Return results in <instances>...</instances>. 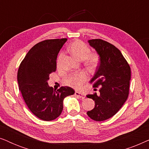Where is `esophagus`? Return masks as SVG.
<instances>
[{"instance_id":"1","label":"esophagus","mask_w":149,"mask_h":149,"mask_svg":"<svg viewBox=\"0 0 149 149\" xmlns=\"http://www.w3.org/2000/svg\"><path fill=\"white\" fill-rule=\"evenodd\" d=\"M74 95H75V96H77V97H82L83 96V93H81V92H79V91H75Z\"/></svg>"}]
</instances>
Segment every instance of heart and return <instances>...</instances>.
I'll return each mask as SVG.
<instances>
[{"instance_id": "obj_1", "label": "heart", "mask_w": 149, "mask_h": 149, "mask_svg": "<svg viewBox=\"0 0 149 149\" xmlns=\"http://www.w3.org/2000/svg\"><path fill=\"white\" fill-rule=\"evenodd\" d=\"M70 54L79 60H85V64L89 69H94L97 66L100 62V56L97 53H90V49L85 42L77 40L72 42L69 46ZM63 54H60L58 56V63L60 62ZM87 76L84 72H80L70 74L66 79V83L71 86L79 87L85 81Z\"/></svg>"}]
</instances>
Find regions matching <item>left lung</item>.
<instances>
[{"instance_id":"8db88e82","label":"left lung","mask_w":149,"mask_h":149,"mask_svg":"<svg viewBox=\"0 0 149 149\" xmlns=\"http://www.w3.org/2000/svg\"><path fill=\"white\" fill-rule=\"evenodd\" d=\"M88 42L100 56V64L90 83L93 87L100 88L99 95L94 93L87 95L95 102V107L87 114L94 121H102L115 115L127 100L131 69L113 45L99 38Z\"/></svg>"}]
</instances>
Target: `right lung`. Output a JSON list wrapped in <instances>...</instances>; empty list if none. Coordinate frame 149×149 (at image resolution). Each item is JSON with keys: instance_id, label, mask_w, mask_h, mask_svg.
Here are the masks:
<instances>
[{"instance_id": "obj_1", "label": "right lung", "mask_w": 149, "mask_h": 149, "mask_svg": "<svg viewBox=\"0 0 149 149\" xmlns=\"http://www.w3.org/2000/svg\"><path fill=\"white\" fill-rule=\"evenodd\" d=\"M67 38L48 39L30 49L19 65L17 82L24 100L30 111L43 121L56 119L63 110V100L74 91L61 87L56 91L49 87V74L56 70V60Z\"/></svg>"}]
</instances>
